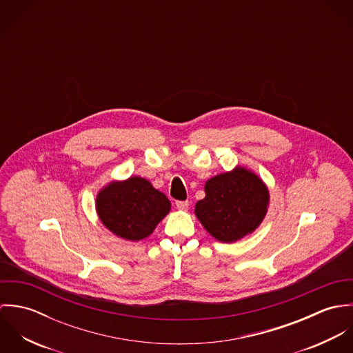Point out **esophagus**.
<instances>
[{
    "label": "esophagus",
    "mask_w": 353,
    "mask_h": 353,
    "mask_svg": "<svg viewBox=\"0 0 353 353\" xmlns=\"http://www.w3.org/2000/svg\"><path fill=\"white\" fill-rule=\"evenodd\" d=\"M175 205H176V208L181 209V210H188L190 202L188 201V200H186V201H176L175 202Z\"/></svg>",
    "instance_id": "34e87169"
}]
</instances>
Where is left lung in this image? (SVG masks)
<instances>
[{"label": "left lung", "instance_id": "left-lung-1", "mask_svg": "<svg viewBox=\"0 0 353 353\" xmlns=\"http://www.w3.org/2000/svg\"><path fill=\"white\" fill-rule=\"evenodd\" d=\"M205 193V199L196 205V214L205 230L224 243L252 232L268 210L266 186L255 174L241 167L209 179Z\"/></svg>", "mask_w": 353, "mask_h": 353}]
</instances>
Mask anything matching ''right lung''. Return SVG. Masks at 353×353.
I'll list each match as a JSON object with an SVG mask.
<instances>
[{
  "mask_svg": "<svg viewBox=\"0 0 353 353\" xmlns=\"http://www.w3.org/2000/svg\"><path fill=\"white\" fill-rule=\"evenodd\" d=\"M170 208L168 199L140 176L110 183L97 199L101 223L128 241L147 238Z\"/></svg>",
  "mask_w": 353,
  "mask_h": 353,
  "instance_id": "obj_1",
  "label": "right lung"
}]
</instances>
